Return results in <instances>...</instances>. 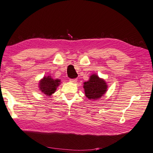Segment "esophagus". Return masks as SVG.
<instances>
[{
  "label": "esophagus",
  "instance_id": "1",
  "mask_svg": "<svg viewBox=\"0 0 153 153\" xmlns=\"http://www.w3.org/2000/svg\"><path fill=\"white\" fill-rule=\"evenodd\" d=\"M70 81L72 82H74V83H76L77 82V79H70Z\"/></svg>",
  "mask_w": 153,
  "mask_h": 153
}]
</instances>
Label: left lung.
<instances>
[{
    "label": "left lung",
    "mask_w": 153,
    "mask_h": 153,
    "mask_svg": "<svg viewBox=\"0 0 153 153\" xmlns=\"http://www.w3.org/2000/svg\"><path fill=\"white\" fill-rule=\"evenodd\" d=\"M86 97L89 99H97L105 93L107 88L105 81L97 75L93 74L88 81L84 83Z\"/></svg>",
    "instance_id": "8db88e82"
}]
</instances>
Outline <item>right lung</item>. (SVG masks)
Returning a JSON list of instances; mask_svg holds the SVG:
<instances>
[{
    "label": "right lung",
    "mask_w": 153,
    "mask_h": 153,
    "mask_svg": "<svg viewBox=\"0 0 153 153\" xmlns=\"http://www.w3.org/2000/svg\"><path fill=\"white\" fill-rule=\"evenodd\" d=\"M59 79L54 80L50 76L44 77L40 81V89L42 93L47 96H51L55 92L56 87L60 85Z\"/></svg>",
    "instance_id": "obj_1"
}]
</instances>
